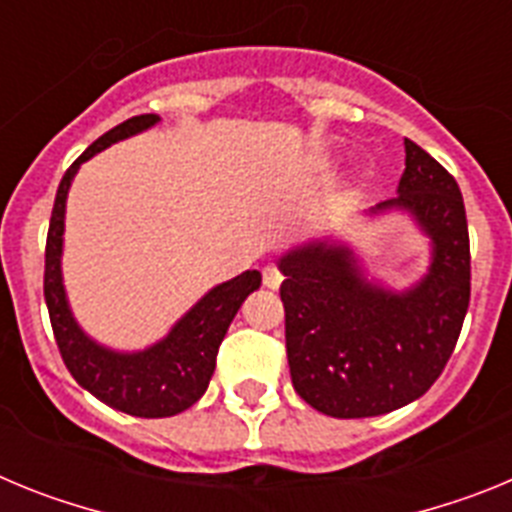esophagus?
<instances>
[{
	"label": "esophagus",
	"instance_id": "34e87169",
	"mask_svg": "<svg viewBox=\"0 0 512 512\" xmlns=\"http://www.w3.org/2000/svg\"><path fill=\"white\" fill-rule=\"evenodd\" d=\"M261 277H264V284L269 289H279V284H282V271L277 269V266H264V269H261Z\"/></svg>",
	"mask_w": 512,
	"mask_h": 512
}]
</instances>
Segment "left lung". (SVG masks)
I'll return each instance as SVG.
<instances>
[{
	"mask_svg": "<svg viewBox=\"0 0 512 512\" xmlns=\"http://www.w3.org/2000/svg\"><path fill=\"white\" fill-rule=\"evenodd\" d=\"M405 212L431 241L413 287L369 282L348 243L323 238L279 259L287 361L297 395L333 418H372L431 390L469 307V230L454 176L405 138L397 197L366 215Z\"/></svg>",
	"mask_w": 512,
	"mask_h": 512,
	"instance_id": "1",
	"label": "left lung"
}]
</instances>
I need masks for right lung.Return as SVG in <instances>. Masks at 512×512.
I'll use <instances>...</instances> for the list:
<instances>
[{
	"label": "right lung",
	"mask_w": 512,
	"mask_h": 512,
	"mask_svg": "<svg viewBox=\"0 0 512 512\" xmlns=\"http://www.w3.org/2000/svg\"><path fill=\"white\" fill-rule=\"evenodd\" d=\"M158 120H161L158 115L130 117L117 128L107 130L76 158L58 184L48 243H45L43 292L63 364L71 377L97 400L135 418H169L192 408L205 395L215 372L217 348L228 333V325L233 323L243 300L253 289L261 287V274L256 269L217 284L171 325L161 341L143 351H115L102 346L76 323L61 271L63 220H66L71 182L84 161L110 148L117 140L153 128Z\"/></svg>",
	"instance_id": "right-lung-1"
}]
</instances>
